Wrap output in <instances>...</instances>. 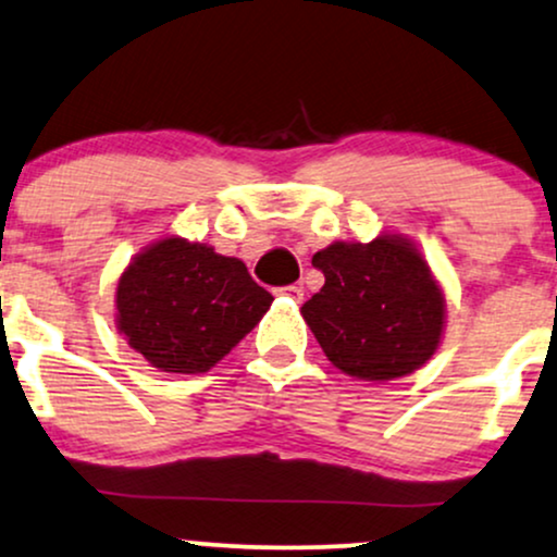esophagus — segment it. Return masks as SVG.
<instances>
[{"mask_svg":"<svg viewBox=\"0 0 557 557\" xmlns=\"http://www.w3.org/2000/svg\"><path fill=\"white\" fill-rule=\"evenodd\" d=\"M281 294H286V297H292V299H302L305 297V289L299 284H289V286H281L278 289Z\"/></svg>","mask_w":557,"mask_h":557,"instance_id":"1","label":"esophagus"}]
</instances>
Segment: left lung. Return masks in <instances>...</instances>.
Returning <instances> with one entry per match:
<instances>
[{"label": "left lung", "mask_w": 557, "mask_h": 557, "mask_svg": "<svg viewBox=\"0 0 557 557\" xmlns=\"http://www.w3.org/2000/svg\"><path fill=\"white\" fill-rule=\"evenodd\" d=\"M325 284L302 305L320 349L357 381H394L435 355L446 297L422 252L401 234L333 242L312 255Z\"/></svg>", "instance_id": "8db88e82"}]
</instances>
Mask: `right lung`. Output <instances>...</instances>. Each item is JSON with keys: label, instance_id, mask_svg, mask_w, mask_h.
Wrapping results in <instances>:
<instances>
[{"label": "right lung", "instance_id": "1", "mask_svg": "<svg viewBox=\"0 0 557 557\" xmlns=\"http://www.w3.org/2000/svg\"><path fill=\"white\" fill-rule=\"evenodd\" d=\"M273 297L239 258L166 237L137 252L116 284V331L161 372L195 375L250 333Z\"/></svg>", "mask_w": 557, "mask_h": 557}]
</instances>
